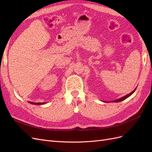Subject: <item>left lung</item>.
Here are the masks:
<instances>
[{
    "label": "left lung",
    "mask_w": 152,
    "mask_h": 152,
    "mask_svg": "<svg viewBox=\"0 0 152 152\" xmlns=\"http://www.w3.org/2000/svg\"><path fill=\"white\" fill-rule=\"evenodd\" d=\"M136 87L135 88V89H134V91H132L131 92V93H130L129 94H127V95H126V96H123V97H122V98H119V99H115V100H113V101H112V102H111L115 103V102H122V101L127 99V98L129 97L130 96H131L133 93H134V91H136ZM102 102H104V103L107 102H105V101H102Z\"/></svg>",
    "instance_id": "left-lung-1"
}]
</instances>
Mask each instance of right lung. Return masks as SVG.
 <instances>
[{
  "mask_svg": "<svg viewBox=\"0 0 152 152\" xmlns=\"http://www.w3.org/2000/svg\"><path fill=\"white\" fill-rule=\"evenodd\" d=\"M31 104H36V105H42V104H44L46 103H33V102H29Z\"/></svg>",
  "mask_w": 152,
  "mask_h": 152,
  "instance_id": "obj_1",
  "label": "right lung"
}]
</instances>
